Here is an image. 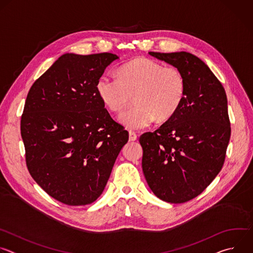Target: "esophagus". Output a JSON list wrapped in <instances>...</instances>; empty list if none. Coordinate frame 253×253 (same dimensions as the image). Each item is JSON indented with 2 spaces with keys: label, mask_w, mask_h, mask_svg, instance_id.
<instances>
[{
  "label": "esophagus",
  "mask_w": 253,
  "mask_h": 253,
  "mask_svg": "<svg viewBox=\"0 0 253 253\" xmlns=\"http://www.w3.org/2000/svg\"><path fill=\"white\" fill-rule=\"evenodd\" d=\"M129 140H130V141H135V140H137V134H136L135 132H133V131H130V132H129Z\"/></svg>",
  "instance_id": "1"
}]
</instances>
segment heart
Here are the masks:
<instances>
[{
    "label": "heart",
    "instance_id": "heart-1",
    "mask_svg": "<svg viewBox=\"0 0 253 253\" xmlns=\"http://www.w3.org/2000/svg\"><path fill=\"white\" fill-rule=\"evenodd\" d=\"M185 78L177 67L163 66L156 61L141 58L124 65L114 74L102 75L97 92L108 109L121 112L134 95L135 106L124 112L120 122L129 129H144L155 118L172 117L185 95Z\"/></svg>",
    "mask_w": 253,
    "mask_h": 253
}]
</instances>
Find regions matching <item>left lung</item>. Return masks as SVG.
Instances as JSON below:
<instances>
[{
    "instance_id": "obj_1",
    "label": "left lung",
    "mask_w": 253,
    "mask_h": 253,
    "mask_svg": "<svg viewBox=\"0 0 253 253\" xmlns=\"http://www.w3.org/2000/svg\"><path fill=\"white\" fill-rule=\"evenodd\" d=\"M149 55L181 71L186 88L176 113L140 136L142 169L158 198L183 203L202 193L224 164L231 133L226 93L208 66L190 53Z\"/></svg>"
}]
</instances>
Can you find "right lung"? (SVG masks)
Instances as JSON below:
<instances>
[{
    "label": "right lung",
    "instance_id": "add662e5",
    "mask_svg": "<svg viewBox=\"0 0 253 253\" xmlns=\"http://www.w3.org/2000/svg\"><path fill=\"white\" fill-rule=\"evenodd\" d=\"M112 53L62 55L32 85L21 118L28 170L41 188L72 206L103 192L128 131L114 121L96 86Z\"/></svg>",
    "mask_w": 253,
    "mask_h": 253
}]
</instances>
